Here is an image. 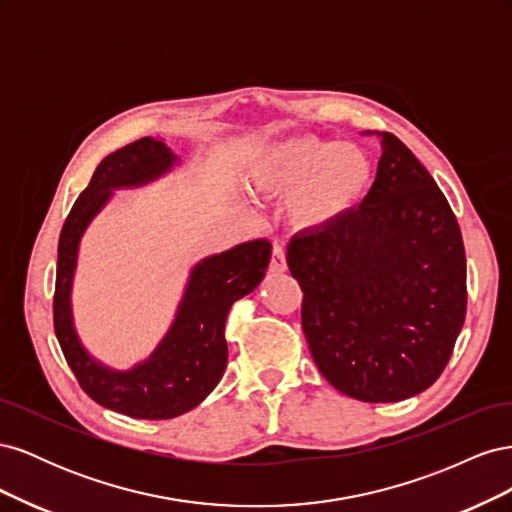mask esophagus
I'll return each instance as SVG.
<instances>
[{"mask_svg": "<svg viewBox=\"0 0 512 512\" xmlns=\"http://www.w3.org/2000/svg\"><path fill=\"white\" fill-rule=\"evenodd\" d=\"M271 273H284L288 269L286 265V254L280 245L273 247V256H271V265H269Z\"/></svg>", "mask_w": 512, "mask_h": 512, "instance_id": "obj_1", "label": "esophagus"}]
</instances>
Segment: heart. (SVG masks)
Returning a JSON list of instances; mask_svg holds the SVG:
<instances>
[{
	"label": "heart",
	"instance_id": "obj_1",
	"mask_svg": "<svg viewBox=\"0 0 512 512\" xmlns=\"http://www.w3.org/2000/svg\"><path fill=\"white\" fill-rule=\"evenodd\" d=\"M371 181L367 153L352 143L292 136L262 149L247 170L254 194L286 198L288 220L320 230L346 215Z\"/></svg>",
	"mask_w": 512,
	"mask_h": 512
}]
</instances>
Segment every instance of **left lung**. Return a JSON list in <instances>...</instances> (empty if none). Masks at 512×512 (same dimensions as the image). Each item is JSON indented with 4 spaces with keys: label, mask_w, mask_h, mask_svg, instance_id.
Instances as JSON below:
<instances>
[{
    "label": "left lung",
    "mask_w": 512,
    "mask_h": 512,
    "mask_svg": "<svg viewBox=\"0 0 512 512\" xmlns=\"http://www.w3.org/2000/svg\"><path fill=\"white\" fill-rule=\"evenodd\" d=\"M371 134V132H367ZM363 203L288 243L301 324L339 393L386 404L440 378L466 320V250L438 183L391 132Z\"/></svg>",
    "instance_id": "left-lung-1"
}]
</instances>
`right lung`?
Here are the masks:
<instances>
[{
  "label": "right lung",
  "instance_id": "right-lung-1",
  "mask_svg": "<svg viewBox=\"0 0 512 512\" xmlns=\"http://www.w3.org/2000/svg\"><path fill=\"white\" fill-rule=\"evenodd\" d=\"M179 162L170 147L145 136L106 156L76 198L59 235L53 322L57 342L81 389L100 406L147 421L175 418L196 408L224 376L228 346L224 324L230 307L265 277L271 260L267 239L247 241L200 260L173 324L147 361L128 371L102 365L81 344L72 318V280L79 243L113 190L138 188L166 175Z\"/></svg>",
  "mask_w": 512,
  "mask_h": 512
}]
</instances>
